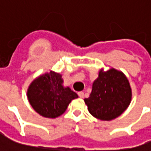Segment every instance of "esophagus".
I'll return each instance as SVG.
<instances>
[{"label": "esophagus", "mask_w": 151, "mask_h": 151, "mask_svg": "<svg viewBox=\"0 0 151 151\" xmlns=\"http://www.w3.org/2000/svg\"><path fill=\"white\" fill-rule=\"evenodd\" d=\"M78 95H79L80 98H83V97H84V92H79V93H78Z\"/></svg>", "instance_id": "34e87169"}]
</instances>
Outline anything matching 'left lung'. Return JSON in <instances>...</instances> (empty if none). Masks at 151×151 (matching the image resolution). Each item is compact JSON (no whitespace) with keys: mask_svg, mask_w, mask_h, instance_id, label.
<instances>
[{"mask_svg":"<svg viewBox=\"0 0 151 151\" xmlns=\"http://www.w3.org/2000/svg\"><path fill=\"white\" fill-rule=\"evenodd\" d=\"M132 92L130 82L124 73L111 68L101 69L97 79L93 82L92 92L84 99L92 116L110 121L120 116L132 101Z\"/></svg>","mask_w":151,"mask_h":151,"instance_id":"1","label":"left lung"}]
</instances>
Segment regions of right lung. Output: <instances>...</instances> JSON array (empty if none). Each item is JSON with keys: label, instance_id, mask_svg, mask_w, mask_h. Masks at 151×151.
<instances>
[{"label": "right lung", "instance_id": "obj_1", "mask_svg": "<svg viewBox=\"0 0 151 151\" xmlns=\"http://www.w3.org/2000/svg\"><path fill=\"white\" fill-rule=\"evenodd\" d=\"M27 99L40 116L55 119L64 113L69 104L78 98L70 87L63 86L60 73L50 70L36 77L27 88Z\"/></svg>", "mask_w": 151, "mask_h": 151}]
</instances>
